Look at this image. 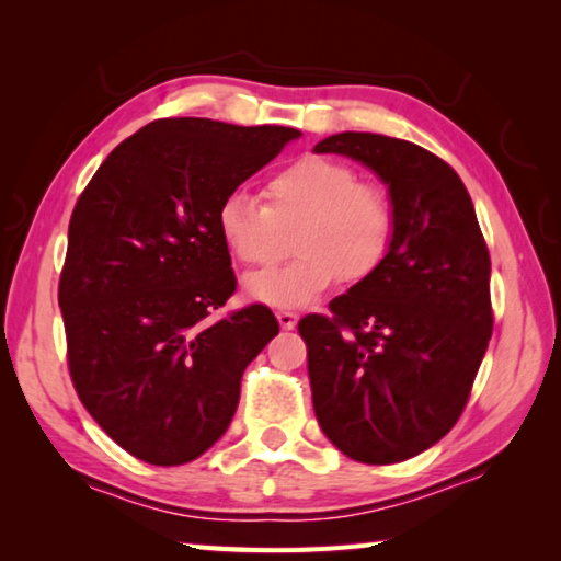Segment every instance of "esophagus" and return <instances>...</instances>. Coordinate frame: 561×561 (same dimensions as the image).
<instances>
[{
    "mask_svg": "<svg viewBox=\"0 0 561 561\" xmlns=\"http://www.w3.org/2000/svg\"><path fill=\"white\" fill-rule=\"evenodd\" d=\"M277 321H279V327H282V329H294V327H297L299 317H297V311L279 309V311H277Z\"/></svg>",
    "mask_w": 561,
    "mask_h": 561,
    "instance_id": "obj_1",
    "label": "esophagus"
}]
</instances>
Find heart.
I'll list each match as a JSON object with an SVG mask.
<instances>
[{"instance_id":"heart-1","label":"heart","mask_w":561,"mask_h":561,"mask_svg":"<svg viewBox=\"0 0 561 561\" xmlns=\"http://www.w3.org/2000/svg\"><path fill=\"white\" fill-rule=\"evenodd\" d=\"M267 205L230 193L217 207V232L237 260L267 267L287 252L297 230L301 257L287 267L250 274L244 294L270 307H307L346 277L371 274L393 237V207L386 190L356 180V170L329 156H301L264 185Z\"/></svg>"}]
</instances>
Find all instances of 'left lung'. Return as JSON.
Listing matches in <instances>:
<instances>
[{"mask_svg": "<svg viewBox=\"0 0 561 561\" xmlns=\"http://www.w3.org/2000/svg\"><path fill=\"white\" fill-rule=\"evenodd\" d=\"M383 180L393 237L381 264L304 317L311 401L336 448L391 465L428 450L468 403L492 334L490 252L458 173L415 144L336 133L314 146Z\"/></svg>", "mask_w": 561, "mask_h": 561, "instance_id": "1", "label": "left lung"}]
</instances>
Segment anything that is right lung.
Returning <instances> with one entry per match:
<instances>
[{"label":"right lung","mask_w":561,"mask_h":561,"mask_svg":"<svg viewBox=\"0 0 561 561\" xmlns=\"http://www.w3.org/2000/svg\"><path fill=\"white\" fill-rule=\"evenodd\" d=\"M299 136L153 121L113 148L76 203L59 282L71 381L133 458L183 465L213 448L244 368L279 334L262 304L210 319L237 287L217 207Z\"/></svg>","instance_id":"1"}]
</instances>
